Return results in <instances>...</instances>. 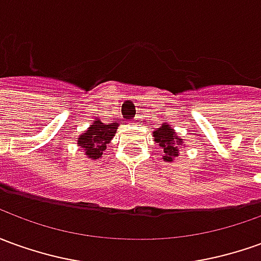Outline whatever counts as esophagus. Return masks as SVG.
I'll return each mask as SVG.
<instances>
[{
    "mask_svg": "<svg viewBox=\"0 0 261 261\" xmlns=\"http://www.w3.org/2000/svg\"><path fill=\"white\" fill-rule=\"evenodd\" d=\"M139 119H141V118H139V116H136V118H135V122H139Z\"/></svg>",
    "mask_w": 261,
    "mask_h": 261,
    "instance_id": "esophagus-1",
    "label": "esophagus"
}]
</instances>
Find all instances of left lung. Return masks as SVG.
I'll return each mask as SVG.
<instances>
[{
	"label": "left lung",
	"instance_id": "left-lung-1",
	"mask_svg": "<svg viewBox=\"0 0 261 261\" xmlns=\"http://www.w3.org/2000/svg\"><path fill=\"white\" fill-rule=\"evenodd\" d=\"M153 139L163 150V161L166 162H173V159L179 156V146L185 145L183 139L177 136L175 129L166 123L154 130Z\"/></svg>",
	"mask_w": 261,
	"mask_h": 261
}]
</instances>
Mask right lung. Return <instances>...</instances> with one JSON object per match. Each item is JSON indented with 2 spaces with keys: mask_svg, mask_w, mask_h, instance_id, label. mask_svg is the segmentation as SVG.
Wrapping results in <instances>:
<instances>
[{
  "mask_svg": "<svg viewBox=\"0 0 261 261\" xmlns=\"http://www.w3.org/2000/svg\"><path fill=\"white\" fill-rule=\"evenodd\" d=\"M118 126H119L118 122L105 125L99 119L93 120V123L88 127V130H85L78 138V146L84 149V152L89 159H99L103 150L107 149V145L116 134Z\"/></svg>",
  "mask_w": 261,
  "mask_h": 261,
  "instance_id": "right-lung-1",
  "label": "right lung"
}]
</instances>
